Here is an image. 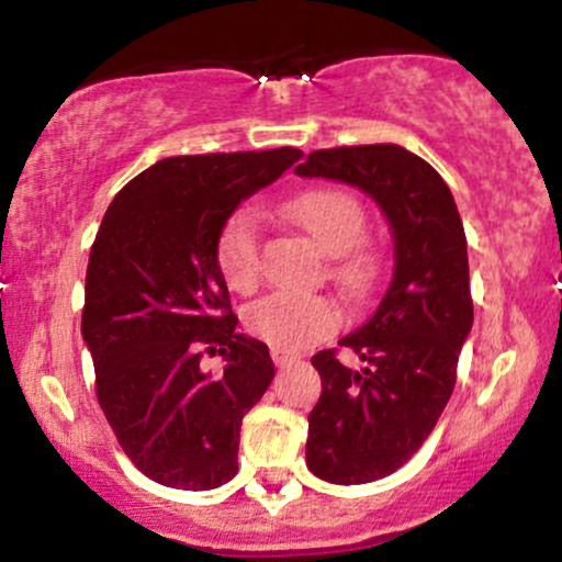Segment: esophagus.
<instances>
[{
	"label": "esophagus",
	"mask_w": 562,
	"mask_h": 562,
	"mask_svg": "<svg viewBox=\"0 0 562 562\" xmlns=\"http://www.w3.org/2000/svg\"><path fill=\"white\" fill-rule=\"evenodd\" d=\"M295 359H299V353H295V351H288V348H277V346H272V362H274L277 367L293 364Z\"/></svg>",
	"instance_id": "34e87169"
}]
</instances>
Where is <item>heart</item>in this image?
<instances>
[{
    "mask_svg": "<svg viewBox=\"0 0 562 562\" xmlns=\"http://www.w3.org/2000/svg\"><path fill=\"white\" fill-rule=\"evenodd\" d=\"M295 227L308 235L319 250L335 256L333 280L346 293L367 295L380 274V256L372 245L359 240L367 214L357 195L340 187H312L282 203ZM216 263L224 282L237 293H250L261 277V218L254 209H237L222 224L216 240ZM344 322L338 301L322 293H290L277 290L245 308V327L250 335L277 348L317 344L333 335Z\"/></svg>",
    "mask_w": 562,
    "mask_h": 562,
    "instance_id": "obj_1",
    "label": "heart"
}]
</instances>
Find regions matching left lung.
Here are the masks:
<instances>
[{
    "instance_id": "left-lung-1",
    "label": "left lung",
    "mask_w": 562,
    "mask_h": 562,
    "mask_svg": "<svg viewBox=\"0 0 562 562\" xmlns=\"http://www.w3.org/2000/svg\"><path fill=\"white\" fill-rule=\"evenodd\" d=\"M301 177L353 184L378 200L393 229L391 288L378 312L338 348L314 353L322 396L308 415L306 465L330 483H370L398 470L436 428L473 327L468 240L447 182L398 145L308 153Z\"/></svg>"
}]
</instances>
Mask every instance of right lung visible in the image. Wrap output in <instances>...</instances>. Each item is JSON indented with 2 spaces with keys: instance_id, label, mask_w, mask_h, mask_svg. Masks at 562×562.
<instances>
[{
  "instance_id": "obj_1",
  "label": "right lung",
  "mask_w": 562,
  "mask_h": 562,
  "mask_svg": "<svg viewBox=\"0 0 562 562\" xmlns=\"http://www.w3.org/2000/svg\"><path fill=\"white\" fill-rule=\"evenodd\" d=\"M303 156L295 147L164 158L108 205L92 243L81 333L97 402L147 479L205 492L237 473L240 425L274 378L269 348L235 333L216 240L240 200ZM218 352V379L199 362Z\"/></svg>"
}]
</instances>
